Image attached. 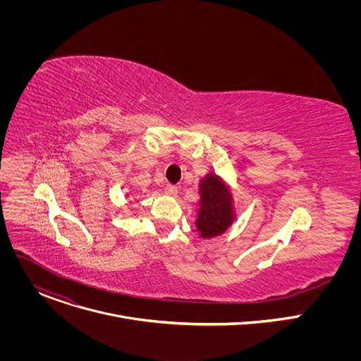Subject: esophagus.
Returning a JSON list of instances; mask_svg holds the SVG:
<instances>
[{"label": "esophagus", "instance_id": "esophagus-1", "mask_svg": "<svg viewBox=\"0 0 361 361\" xmlns=\"http://www.w3.org/2000/svg\"><path fill=\"white\" fill-rule=\"evenodd\" d=\"M164 191H166V194L170 195V197H176V195H177V187H176V185L169 184V185L164 188Z\"/></svg>", "mask_w": 361, "mask_h": 361}]
</instances>
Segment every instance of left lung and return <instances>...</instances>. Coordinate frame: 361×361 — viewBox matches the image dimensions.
Instances as JSON below:
<instances>
[{
    "mask_svg": "<svg viewBox=\"0 0 361 361\" xmlns=\"http://www.w3.org/2000/svg\"><path fill=\"white\" fill-rule=\"evenodd\" d=\"M195 228L201 238L224 234L235 220L233 194L228 184L217 174L209 173L200 180Z\"/></svg>",
    "mask_w": 361,
    "mask_h": 361,
    "instance_id": "obj_1",
    "label": "left lung"
}]
</instances>
